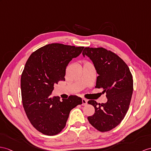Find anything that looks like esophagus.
<instances>
[{
    "mask_svg": "<svg viewBox=\"0 0 151 151\" xmlns=\"http://www.w3.org/2000/svg\"><path fill=\"white\" fill-rule=\"evenodd\" d=\"M82 102L83 106H86L87 104V100H86L85 99H82Z\"/></svg>",
    "mask_w": 151,
    "mask_h": 151,
    "instance_id": "34e87169",
    "label": "esophagus"
}]
</instances>
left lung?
I'll use <instances>...</instances> for the list:
<instances>
[{"label": "left lung", "instance_id": "1", "mask_svg": "<svg viewBox=\"0 0 151 151\" xmlns=\"http://www.w3.org/2000/svg\"><path fill=\"white\" fill-rule=\"evenodd\" d=\"M92 61L99 76L96 86L103 88L108 101L98 103L90 100L95 108L88 116L90 124L101 132L111 130L122 122L130 105L133 91V79L128 66L119 56L102 47H85L83 52Z\"/></svg>", "mask_w": 151, "mask_h": 151}]
</instances>
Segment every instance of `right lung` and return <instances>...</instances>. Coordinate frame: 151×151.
I'll return each mask as SVG.
<instances>
[{"instance_id":"right-lung-1","label":"right lung","mask_w":151,"mask_h":151,"mask_svg":"<svg viewBox=\"0 0 151 151\" xmlns=\"http://www.w3.org/2000/svg\"><path fill=\"white\" fill-rule=\"evenodd\" d=\"M84 47L51 43L40 48L25 63L21 76L22 99L28 119L36 130L48 136L56 135L66 126L70 112L82 99L70 95L60 101L51 97L54 85L65 81L69 62L82 52Z\"/></svg>"}]
</instances>
